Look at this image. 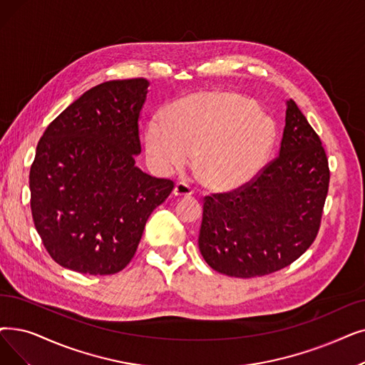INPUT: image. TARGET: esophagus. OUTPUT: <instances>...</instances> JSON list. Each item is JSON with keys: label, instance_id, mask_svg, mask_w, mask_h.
Segmentation results:
<instances>
[{"label": "esophagus", "instance_id": "esophagus-1", "mask_svg": "<svg viewBox=\"0 0 365 365\" xmlns=\"http://www.w3.org/2000/svg\"><path fill=\"white\" fill-rule=\"evenodd\" d=\"M174 197L178 198H187L192 195V187L187 186L186 183H178L176 186H174V191H173Z\"/></svg>", "mask_w": 365, "mask_h": 365}]
</instances>
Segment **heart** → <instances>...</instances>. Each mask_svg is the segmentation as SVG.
<instances>
[{"label": "heart", "instance_id": "b5f03b06", "mask_svg": "<svg viewBox=\"0 0 365 365\" xmlns=\"http://www.w3.org/2000/svg\"><path fill=\"white\" fill-rule=\"evenodd\" d=\"M239 93L204 91L168 104L146 130V153L161 174L183 170L197 156V176L215 192H232L255 179L274 146L273 123Z\"/></svg>", "mask_w": 365, "mask_h": 365}]
</instances>
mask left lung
<instances>
[{"mask_svg":"<svg viewBox=\"0 0 365 365\" xmlns=\"http://www.w3.org/2000/svg\"><path fill=\"white\" fill-rule=\"evenodd\" d=\"M328 183L321 138L288 100L276 160L237 191L204 198L198 237L202 258L213 270L242 279L288 267L316 239Z\"/></svg>","mask_w":365,"mask_h":365,"instance_id":"1","label":"left lung"}]
</instances>
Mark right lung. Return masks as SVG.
Listing matches in <instances>:
<instances>
[{
    "instance_id": "add662e5",
    "label": "right lung",
    "mask_w": 365,
    "mask_h": 365,
    "mask_svg": "<svg viewBox=\"0 0 365 365\" xmlns=\"http://www.w3.org/2000/svg\"><path fill=\"white\" fill-rule=\"evenodd\" d=\"M146 78L104 82L71 103L40 138L29 171L31 212L49 255L106 276L130 264L150 213L174 183L135 165Z\"/></svg>"
}]
</instances>
